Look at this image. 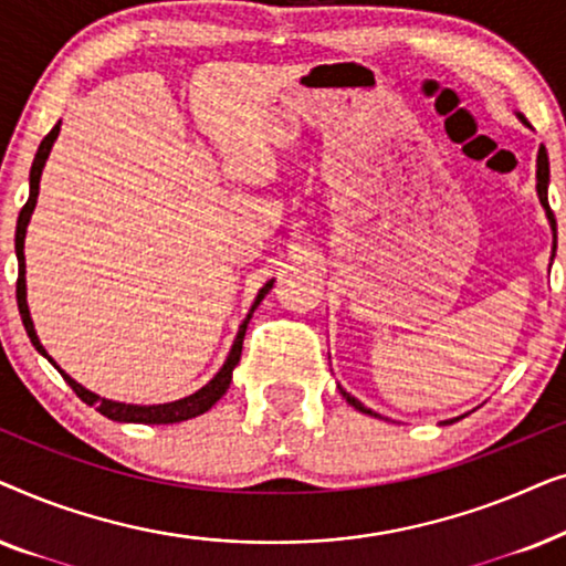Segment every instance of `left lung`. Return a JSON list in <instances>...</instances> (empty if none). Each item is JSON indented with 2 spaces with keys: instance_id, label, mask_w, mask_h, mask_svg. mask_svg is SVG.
<instances>
[{
  "instance_id": "1",
  "label": "left lung",
  "mask_w": 566,
  "mask_h": 566,
  "mask_svg": "<svg viewBox=\"0 0 566 566\" xmlns=\"http://www.w3.org/2000/svg\"><path fill=\"white\" fill-rule=\"evenodd\" d=\"M523 118V115H521ZM536 165H538V169H536V180H538V198H541V206L546 208V216H548V221H552V229H554V237H556V219H554V213H552V208H548V154H546V149L544 146H541L538 149V159H536ZM343 391V397L347 399V405H353L355 409H360V412H366V415H374L376 417V412H370V409H366L360 405L358 399L355 397H350V394H347L345 389H339ZM453 422V420H451Z\"/></svg>"
}]
</instances>
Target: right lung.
<instances>
[{
  "instance_id": "add662e5",
  "label": "right lung",
  "mask_w": 566,
  "mask_h": 566,
  "mask_svg": "<svg viewBox=\"0 0 566 566\" xmlns=\"http://www.w3.org/2000/svg\"><path fill=\"white\" fill-rule=\"evenodd\" d=\"M59 128H61V120L49 130V136L43 138L41 146H38V154H35V159H33V169H30V198H28V203L22 206L20 219H18V234H14V250H18V265H20V273H18V306H20V316H22V324H25V332H28L30 343H33L35 350L43 353L45 358H49V353L43 350L41 339H38L35 329H33V319H30V312H28V301H25V254H22V244H25V229H28L30 213H33L35 200H38V188H41L43 165H45V159H49L53 142H56ZM270 289H273V283H265V289H260L258 298H254V304L250 308V314H247V319L242 322V327H239V332H237V339H234V345H231V353H229L227 363H223V368L211 378V381L203 386V389H198L196 394H190V397L169 401V405H151V407L120 405V401L103 399V397H97V394L87 391V389H84V386L76 384L74 378H69L61 368H59V374L64 376V381L72 386L74 394L84 401V405L97 407V412L105 415L107 420H115V422H142V424H172V422L192 420V417L208 412V409H211L216 401H219L223 394H227L229 384H231V370L237 368L239 358H242V345H244L247 324H250L254 308H258V304H260L262 298H265V293ZM53 366H56V363H53Z\"/></svg>"
}]
</instances>
